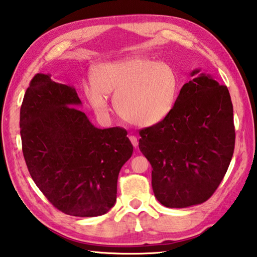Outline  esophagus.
<instances>
[{
  "instance_id": "1",
  "label": "esophagus",
  "mask_w": 257,
  "mask_h": 257,
  "mask_svg": "<svg viewBox=\"0 0 257 257\" xmlns=\"http://www.w3.org/2000/svg\"><path fill=\"white\" fill-rule=\"evenodd\" d=\"M129 139H130V142H132L134 147L137 148L138 147V139H137V137H136V136H129Z\"/></svg>"
}]
</instances>
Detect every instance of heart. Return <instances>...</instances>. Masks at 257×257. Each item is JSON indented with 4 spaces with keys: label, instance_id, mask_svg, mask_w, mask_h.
<instances>
[{
    "label": "heart",
    "instance_id": "b5f03b06",
    "mask_svg": "<svg viewBox=\"0 0 257 257\" xmlns=\"http://www.w3.org/2000/svg\"><path fill=\"white\" fill-rule=\"evenodd\" d=\"M91 79L93 85H84L83 92L94 111L108 115V94H113L120 115L138 127H152L167 118L179 89L178 73L172 64L143 55L95 65Z\"/></svg>",
    "mask_w": 257,
    "mask_h": 257
}]
</instances>
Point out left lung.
<instances>
[{"label":"left lung","instance_id":"obj_1","mask_svg":"<svg viewBox=\"0 0 257 257\" xmlns=\"http://www.w3.org/2000/svg\"><path fill=\"white\" fill-rule=\"evenodd\" d=\"M183 85L172 112L140 130L139 149L153 167L160 204L185 208L206 202L227 172L235 146L228 89L200 69Z\"/></svg>","mask_w":257,"mask_h":257}]
</instances>
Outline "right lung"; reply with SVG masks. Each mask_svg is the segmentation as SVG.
<instances>
[{
  "mask_svg": "<svg viewBox=\"0 0 257 257\" xmlns=\"http://www.w3.org/2000/svg\"><path fill=\"white\" fill-rule=\"evenodd\" d=\"M72 85L38 73L20 111L22 150L30 175L55 208L78 217L108 213L118 175L134 147L122 128L99 129Z\"/></svg>",
  "mask_w": 257,
  "mask_h": 257,
  "instance_id": "obj_1",
  "label": "right lung"
}]
</instances>
